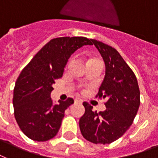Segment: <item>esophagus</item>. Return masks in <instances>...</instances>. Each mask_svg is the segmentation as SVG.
<instances>
[{"instance_id":"34e87169","label":"esophagus","mask_w":158,"mask_h":158,"mask_svg":"<svg viewBox=\"0 0 158 158\" xmlns=\"http://www.w3.org/2000/svg\"><path fill=\"white\" fill-rule=\"evenodd\" d=\"M75 102L81 104V103H82V100H81V99H79V98H76V99H75Z\"/></svg>"}]
</instances>
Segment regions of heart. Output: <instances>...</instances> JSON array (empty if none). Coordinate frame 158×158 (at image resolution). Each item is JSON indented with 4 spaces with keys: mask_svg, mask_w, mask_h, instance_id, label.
<instances>
[{
    "mask_svg": "<svg viewBox=\"0 0 158 158\" xmlns=\"http://www.w3.org/2000/svg\"><path fill=\"white\" fill-rule=\"evenodd\" d=\"M93 60H95V59H91V60H89V61H93Z\"/></svg>",
    "mask_w": 158,
    "mask_h": 158,
    "instance_id": "b5f03b06",
    "label": "heart"
}]
</instances>
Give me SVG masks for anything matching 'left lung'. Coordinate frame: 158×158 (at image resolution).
Here are the masks:
<instances>
[{
	"instance_id": "left-lung-1",
	"label": "left lung",
	"mask_w": 158,
	"mask_h": 158,
	"mask_svg": "<svg viewBox=\"0 0 158 158\" xmlns=\"http://www.w3.org/2000/svg\"><path fill=\"white\" fill-rule=\"evenodd\" d=\"M105 63V77L97 97L106 98V110L97 113L83 103L85 113L80 118L81 132L95 144H109L128 130L140 106V91L136 76L119 52L106 44L92 39Z\"/></svg>"
}]
</instances>
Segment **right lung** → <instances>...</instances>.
I'll return each mask as SVG.
<instances>
[{"label":"right lung","instance_id":"1","mask_svg":"<svg viewBox=\"0 0 158 158\" xmlns=\"http://www.w3.org/2000/svg\"><path fill=\"white\" fill-rule=\"evenodd\" d=\"M92 40L81 37H58L46 44L22 70L14 88L13 106L16 123L30 139L46 142L57 134L65 111L74 103L72 98H51L56 79L62 77L70 56Z\"/></svg>","mask_w":158,"mask_h":158}]
</instances>
